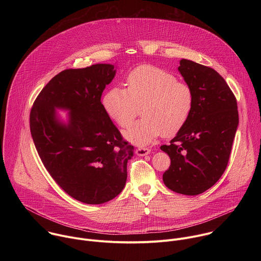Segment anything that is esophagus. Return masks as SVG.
Wrapping results in <instances>:
<instances>
[{
	"mask_svg": "<svg viewBox=\"0 0 261 261\" xmlns=\"http://www.w3.org/2000/svg\"><path fill=\"white\" fill-rule=\"evenodd\" d=\"M135 153L137 156H146L151 153V150L147 147H138Z\"/></svg>",
	"mask_w": 261,
	"mask_h": 261,
	"instance_id": "34e87169",
	"label": "esophagus"
}]
</instances>
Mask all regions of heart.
I'll use <instances>...</instances> for the list:
<instances>
[{
    "label": "heart",
    "instance_id": "heart-1",
    "mask_svg": "<svg viewBox=\"0 0 261 261\" xmlns=\"http://www.w3.org/2000/svg\"><path fill=\"white\" fill-rule=\"evenodd\" d=\"M103 107L111 120L128 127L141 106L143 117L124 132L127 140L137 145L152 142L161 134L175 135L187 123L193 93L173 74L151 65H142L129 73L127 90L111 88L103 96Z\"/></svg>",
    "mask_w": 261,
    "mask_h": 261
}]
</instances>
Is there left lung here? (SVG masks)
Instances as JSON below:
<instances>
[{
  "label": "left lung",
  "instance_id": "left-lung-1",
  "mask_svg": "<svg viewBox=\"0 0 261 261\" xmlns=\"http://www.w3.org/2000/svg\"><path fill=\"white\" fill-rule=\"evenodd\" d=\"M177 69L192 90L193 106L170 144L160 147L171 161L163 181L176 193L197 195L214 186L226 169L239 125L238 104L216 70L185 59Z\"/></svg>",
  "mask_w": 261,
  "mask_h": 261
}]
</instances>
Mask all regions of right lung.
Masks as SVG:
<instances>
[{
    "label": "right lung",
    "instance_id": "add662e5",
    "mask_svg": "<svg viewBox=\"0 0 261 261\" xmlns=\"http://www.w3.org/2000/svg\"><path fill=\"white\" fill-rule=\"evenodd\" d=\"M116 72L111 64L64 70L42 89L30 115L45 168L67 194L87 204L104 203L122 192L133 157L134 147L123 140L101 103ZM57 110L67 111L66 121Z\"/></svg>",
    "mask_w": 261,
    "mask_h": 261
}]
</instances>
